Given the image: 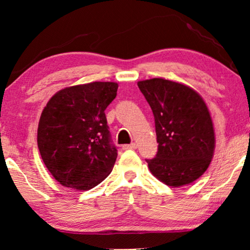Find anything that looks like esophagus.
<instances>
[{"label": "esophagus", "instance_id": "34e87169", "mask_svg": "<svg viewBox=\"0 0 250 250\" xmlns=\"http://www.w3.org/2000/svg\"><path fill=\"white\" fill-rule=\"evenodd\" d=\"M136 146L135 143H131V145H124L123 146V149L124 150H128V149H136Z\"/></svg>", "mask_w": 250, "mask_h": 250}]
</instances>
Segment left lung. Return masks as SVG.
I'll return each mask as SVG.
<instances>
[{
    "instance_id": "left-lung-1",
    "label": "left lung",
    "mask_w": 250,
    "mask_h": 250,
    "mask_svg": "<svg viewBox=\"0 0 250 250\" xmlns=\"http://www.w3.org/2000/svg\"><path fill=\"white\" fill-rule=\"evenodd\" d=\"M138 86L155 117L158 151L146 159L150 172L168 187L192 183L206 172L215 150L204 99L193 88L164 78L140 81Z\"/></svg>"
}]
</instances>
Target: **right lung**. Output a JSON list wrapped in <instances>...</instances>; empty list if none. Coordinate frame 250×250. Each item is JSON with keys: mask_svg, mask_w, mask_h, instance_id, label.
<instances>
[{"mask_svg": "<svg viewBox=\"0 0 250 250\" xmlns=\"http://www.w3.org/2000/svg\"><path fill=\"white\" fill-rule=\"evenodd\" d=\"M118 84L93 82L60 90L50 99L37 128V146L46 168L61 186L90 190L115 165L104 110L117 95Z\"/></svg>", "mask_w": 250, "mask_h": 250, "instance_id": "right-lung-1", "label": "right lung"}]
</instances>
